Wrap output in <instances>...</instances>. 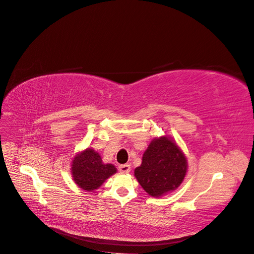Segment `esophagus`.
<instances>
[{
  "label": "esophagus",
  "mask_w": 254,
  "mask_h": 254,
  "mask_svg": "<svg viewBox=\"0 0 254 254\" xmlns=\"http://www.w3.org/2000/svg\"><path fill=\"white\" fill-rule=\"evenodd\" d=\"M118 170L120 173H128L130 171V165L125 164V165H119Z\"/></svg>",
  "instance_id": "obj_1"
}]
</instances>
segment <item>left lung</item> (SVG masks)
Returning a JSON list of instances; mask_svg holds the SVG:
<instances>
[{
	"label": "left lung",
	"instance_id": "obj_1",
	"mask_svg": "<svg viewBox=\"0 0 254 254\" xmlns=\"http://www.w3.org/2000/svg\"><path fill=\"white\" fill-rule=\"evenodd\" d=\"M188 164L176 143L166 137L154 139L136 168L135 176L151 196H161L174 190L183 181Z\"/></svg>",
	"mask_w": 254,
	"mask_h": 254
}]
</instances>
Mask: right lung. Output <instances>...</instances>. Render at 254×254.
<instances>
[{
  "label": "right lung",
  "instance_id": "add662e5",
  "mask_svg": "<svg viewBox=\"0 0 254 254\" xmlns=\"http://www.w3.org/2000/svg\"><path fill=\"white\" fill-rule=\"evenodd\" d=\"M114 173L116 168L111 164L104 165L100 154L90 148L78 154L72 163L74 181L80 189L87 191L99 189Z\"/></svg>",
  "mask_w": 254,
  "mask_h": 254
}]
</instances>
